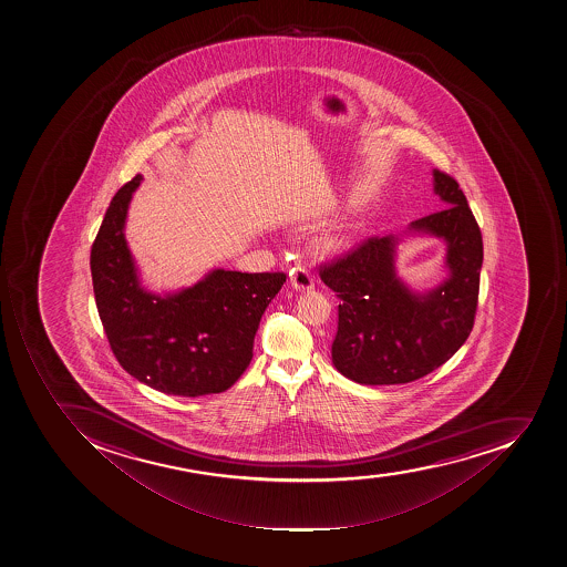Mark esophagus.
Wrapping results in <instances>:
<instances>
[{
	"instance_id": "esophagus-1",
	"label": "esophagus",
	"mask_w": 567,
	"mask_h": 567,
	"mask_svg": "<svg viewBox=\"0 0 567 567\" xmlns=\"http://www.w3.org/2000/svg\"><path fill=\"white\" fill-rule=\"evenodd\" d=\"M290 282L299 291H309L315 286L313 277L302 267L293 268L290 271Z\"/></svg>"
}]
</instances>
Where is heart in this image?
I'll return each instance as SVG.
<instances>
[{
  "label": "heart",
  "instance_id": "obj_1",
  "mask_svg": "<svg viewBox=\"0 0 567 567\" xmlns=\"http://www.w3.org/2000/svg\"><path fill=\"white\" fill-rule=\"evenodd\" d=\"M340 244H342V241H340L338 236H323V238L317 241V248H319L320 252L331 254L340 248Z\"/></svg>",
  "mask_w": 567,
  "mask_h": 567
}]
</instances>
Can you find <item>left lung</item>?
<instances>
[{
  "label": "left lung",
  "instance_id": "1",
  "mask_svg": "<svg viewBox=\"0 0 567 567\" xmlns=\"http://www.w3.org/2000/svg\"><path fill=\"white\" fill-rule=\"evenodd\" d=\"M433 192L447 207L412 221L404 235L445 239L449 277L436 289L413 292L398 276L394 258L403 235L369 238L320 270L340 302L332 363L354 383L421 380L444 365L473 331L482 233L453 177L433 169Z\"/></svg>",
  "mask_w": 567,
  "mask_h": 567
}]
</instances>
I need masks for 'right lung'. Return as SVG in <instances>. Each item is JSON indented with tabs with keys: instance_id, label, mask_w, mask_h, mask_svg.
I'll return each mask as SVG.
<instances>
[{
	"instance_id": "right-lung-1",
	"label": "right lung",
	"mask_w": 567,
	"mask_h": 567,
	"mask_svg": "<svg viewBox=\"0 0 567 567\" xmlns=\"http://www.w3.org/2000/svg\"><path fill=\"white\" fill-rule=\"evenodd\" d=\"M143 175L114 195L91 248L100 320L120 365L151 389L198 398L230 389L252 360L265 309L286 282L282 271L213 268L172 293L141 285L125 221Z\"/></svg>"
}]
</instances>
